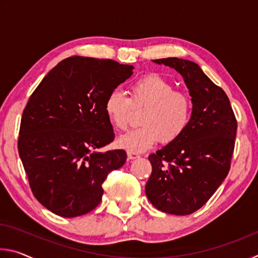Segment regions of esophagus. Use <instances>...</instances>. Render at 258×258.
Masks as SVG:
<instances>
[{"instance_id":"obj_1","label":"esophagus","mask_w":258,"mask_h":258,"mask_svg":"<svg viewBox=\"0 0 258 258\" xmlns=\"http://www.w3.org/2000/svg\"><path fill=\"white\" fill-rule=\"evenodd\" d=\"M127 157L130 159H137V158H139L140 157V155L139 154H137V152H134V151H127Z\"/></svg>"}]
</instances>
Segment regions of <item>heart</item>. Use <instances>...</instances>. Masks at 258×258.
<instances>
[{
	"label": "heart",
	"instance_id": "b5f03b06",
	"mask_svg": "<svg viewBox=\"0 0 258 258\" xmlns=\"http://www.w3.org/2000/svg\"><path fill=\"white\" fill-rule=\"evenodd\" d=\"M131 99L118 90L109 92L104 100V112L113 127L124 130L128 123L132 103L146 107L140 123L142 126L120 135L118 145L134 152L146 151L157 142L175 141L189 124L192 103L189 95L158 74H149L130 87Z\"/></svg>",
	"mask_w": 258,
	"mask_h": 258
}]
</instances>
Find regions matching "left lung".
I'll return each mask as SVG.
<instances>
[{"mask_svg":"<svg viewBox=\"0 0 258 258\" xmlns=\"http://www.w3.org/2000/svg\"><path fill=\"white\" fill-rule=\"evenodd\" d=\"M180 74L191 95L192 112L184 132L149 156V202L159 211L189 215L202 208L230 171L237 119L228 95L190 60H154Z\"/></svg>","mask_w":258,"mask_h":258,"instance_id":"left-lung-1","label":"left lung"}]
</instances>
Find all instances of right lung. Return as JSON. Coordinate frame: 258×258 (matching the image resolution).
Masks as SVG:
<instances>
[{
  "label": "right lung",
  "mask_w": 258,
  "mask_h": 258,
  "mask_svg": "<svg viewBox=\"0 0 258 258\" xmlns=\"http://www.w3.org/2000/svg\"><path fill=\"white\" fill-rule=\"evenodd\" d=\"M133 69L111 59L71 56L52 68L30 95L18 151L35 198L55 215L93 211L108 174L125 164V150H98L115 139L104 100Z\"/></svg>",
  "instance_id": "1"
}]
</instances>
